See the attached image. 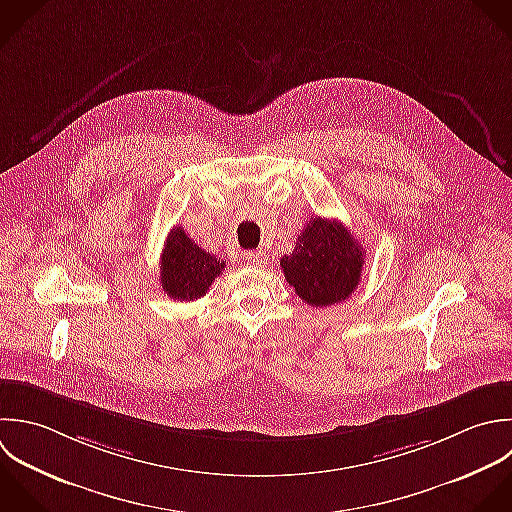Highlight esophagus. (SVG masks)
Wrapping results in <instances>:
<instances>
[{
  "instance_id": "obj_1",
  "label": "esophagus",
  "mask_w": 512,
  "mask_h": 512,
  "mask_svg": "<svg viewBox=\"0 0 512 512\" xmlns=\"http://www.w3.org/2000/svg\"><path fill=\"white\" fill-rule=\"evenodd\" d=\"M243 259H245V263H247V265L261 267V265H265L267 255H265V253H261V251H247V253H243Z\"/></svg>"
}]
</instances>
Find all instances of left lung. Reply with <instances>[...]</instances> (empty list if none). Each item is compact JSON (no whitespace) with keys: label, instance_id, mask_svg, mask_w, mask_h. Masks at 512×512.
<instances>
[{"label":"left lung","instance_id":"left-lung-1","mask_svg":"<svg viewBox=\"0 0 512 512\" xmlns=\"http://www.w3.org/2000/svg\"><path fill=\"white\" fill-rule=\"evenodd\" d=\"M365 251L339 221L315 217L297 239L281 269L295 293L313 307H331L359 287Z\"/></svg>","mask_w":512,"mask_h":512}]
</instances>
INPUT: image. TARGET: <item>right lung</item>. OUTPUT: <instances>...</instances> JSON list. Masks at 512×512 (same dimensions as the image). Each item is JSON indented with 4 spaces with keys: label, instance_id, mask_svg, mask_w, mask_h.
I'll use <instances>...</instances> for the list:
<instances>
[{
    "label": "right lung",
    "instance_id": "obj_1",
    "mask_svg": "<svg viewBox=\"0 0 512 512\" xmlns=\"http://www.w3.org/2000/svg\"><path fill=\"white\" fill-rule=\"evenodd\" d=\"M225 263L203 251L181 227L169 231L161 255V287L175 301H195L203 297Z\"/></svg>",
    "mask_w": 512,
    "mask_h": 512
}]
</instances>
